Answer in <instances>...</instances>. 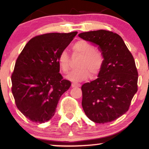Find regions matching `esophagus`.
Listing matches in <instances>:
<instances>
[{"label": "esophagus", "instance_id": "1", "mask_svg": "<svg viewBox=\"0 0 149 149\" xmlns=\"http://www.w3.org/2000/svg\"><path fill=\"white\" fill-rule=\"evenodd\" d=\"M71 86H72L73 88H76V87H80V85L79 84V83H72V84H71Z\"/></svg>", "mask_w": 149, "mask_h": 149}]
</instances>
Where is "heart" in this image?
Wrapping results in <instances>:
<instances>
[{"instance_id":"heart-1","label":"heart","mask_w":149,"mask_h":149,"mask_svg":"<svg viewBox=\"0 0 149 149\" xmlns=\"http://www.w3.org/2000/svg\"><path fill=\"white\" fill-rule=\"evenodd\" d=\"M73 54L81 56L78 61L79 68L73 70L67 76V78L74 81H83L91 74L92 78L97 76L103 66L104 57L98 49L85 40H79L73 45ZM58 63L63 72L67 73L70 68V57L66 51H61L58 57Z\"/></svg>"}]
</instances>
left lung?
<instances>
[{
    "mask_svg": "<svg viewBox=\"0 0 149 149\" xmlns=\"http://www.w3.org/2000/svg\"><path fill=\"white\" fill-rule=\"evenodd\" d=\"M78 36L98 45L104 57L99 78L82 85V107L93 122H111L127 111L137 92L138 72L134 57L122 38L112 31H93Z\"/></svg>",
    "mask_w": 149,
    "mask_h": 149,
    "instance_id": "left-lung-1",
    "label": "left lung"
}]
</instances>
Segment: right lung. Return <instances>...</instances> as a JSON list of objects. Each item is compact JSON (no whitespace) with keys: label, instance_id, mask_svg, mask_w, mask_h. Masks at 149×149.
Here are the masks:
<instances>
[{"label":"right lung","instance_id":"1","mask_svg":"<svg viewBox=\"0 0 149 149\" xmlns=\"http://www.w3.org/2000/svg\"><path fill=\"white\" fill-rule=\"evenodd\" d=\"M77 31L35 36L26 44L11 76L15 104L25 117L42 123L54 116L61 95L71 86L59 73L58 57Z\"/></svg>","mask_w":149,"mask_h":149}]
</instances>
